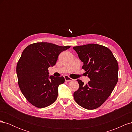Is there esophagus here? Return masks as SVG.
<instances>
[{
    "label": "esophagus",
    "mask_w": 132,
    "mask_h": 132,
    "mask_svg": "<svg viewBox=\"0 0 132 132\" xmlns=\"http://www.w3.org/2000/svg\"><path fill=\"white\" fill-rule=\"evenodd\" d=\"M64 79H65V80L66 81H70L73 80V79H71V78H70L69 77V76H68V75H65L64 76Z\"/></svg>",
    "instance_id": "1"
}]
</instances>
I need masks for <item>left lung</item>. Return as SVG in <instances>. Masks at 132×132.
Masks as SVG:
<instances>
[{
	"mask_svg": "<svg viewBox=\"0 0 132 132\" xmlns=\"http://www.w3.org/2000/svg\"><path fill=\"white\" fill-rule=\"evenodd\" d=\"M82 69L90 80L86 84L77 80L79 88L74 93V98L79 105L87 110L101 106L111 94L118 79V64L107 47L97 44L74 47Z\"/></svg>",
	"mask_w": 132,
	"mask_h": 132,
	"instance_id": "1",
	"label": "left lung"
}]
</instances>
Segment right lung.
<instances>
[{
	"mask_svg": "<svg viewBox=\"0 0 132 132\" xmlns=\"http://www.w3.org/2000/svg\"><path fill=\"white\" fill-rule=\"evenodd\" d=\"M70 47L37 42L23 51L16 65L18 84L26 99L33 106L44 108L57 100L58 86L65 79L63 77H49L48 68L54 65L59 54Z\"/></svg>",
	"mask_w": 132,
	"mask_h": 132,
	"instance_id": "1",
	"label": "right lung"
}]
</instances>
